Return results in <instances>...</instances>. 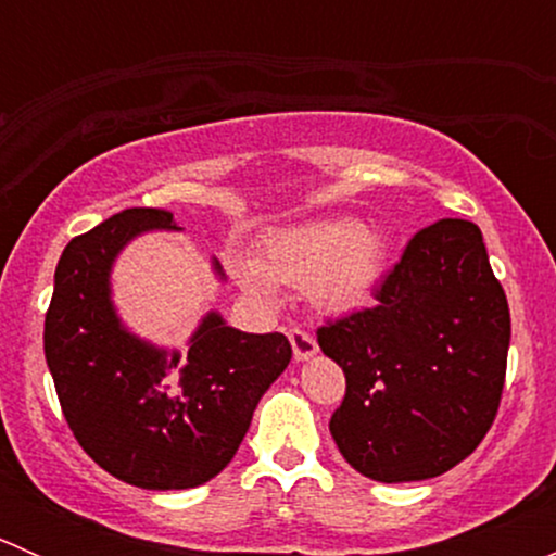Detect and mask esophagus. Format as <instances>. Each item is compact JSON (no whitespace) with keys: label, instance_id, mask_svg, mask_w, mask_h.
Returning <instances> with one entry per match:
<instances>
[{"label":"esophagus","instance_id":"esophagus-1","mask_svg":"<svg viewBox=\"0 0 556 556\" xmlns=\"http://www.w3.org/2000/svg\"><path fill=\"white\" fill-rule=\"evenodd\" d=\"M288 339H290V344H293V355H295V361H299V363L312 361V357L317 355V341H314L312 336L306 333V330L293 328L288 333Z\"/></svg>","mask_w":556,"mask_h":556}]
</instances>
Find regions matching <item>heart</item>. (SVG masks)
Returning <instances> with one entry per match:
<instances>
[{"mask_svg":"<svg viewBox=\"0 0 556 556\" xmlns=\"http://www.w3.org/2000/svg\"><path fill=\"white\" fill-rule=\"evenodd\" d=\"M390 250L379 231L355 217H328L279 228L261 244V263L237 261L233 274L252 295L271 299L274 285L309 290L330 317L368 309L384 282Z\"/></svg>","mask_w":556,"mask_h":556,"instance_id":"1","label":"heart"}]
</instances>
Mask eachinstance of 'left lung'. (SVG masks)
Listing matches in <instances>:
<instances>
[{
  "label": "left lung",
  "mask_w": 556,
  "mask_h": 556,
  "mask_svg": "<svg viewBox=\"0 0 556 556\" xmlns=\"http://www.w3.org/2000/svg\"><path fill=\"white\" fill-rule=\"evenodd\" d=\"M377 299L317 330L346 377L330 435L368 479H433L481 444L506 379L511 314L479 226L422 228Z\"/></svg>",
  "instance_id": "1"
}]
</instances>
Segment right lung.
<instances>
[{
	"label": "right lung",
	"mask_w": 556,
	"mask_h": 556,
	"mask_svg": "<svg viewBox=\"0 0 556 556\" xmlns=\"http://www.w3.org/2000/svg\"><path fill=\"white\" fill-rule=\"evenodd\" d=\"M182 231L169 210L134 206L61 252L45 314V361L80 446L142 490H190L233 459L263 392L288 368L282 333H244L217 309L185 346L134 333L112 299V268L134 239ZM217 282H226L212 257Z\"/></svg>",
	"instance_id": "obj_1"
}]
</instances>
